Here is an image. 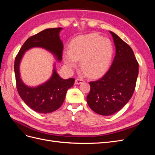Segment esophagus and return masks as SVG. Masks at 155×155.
I'll list each match as a JSON object with an SVG mask.
<instances>
[{"label":"esophagus","mask_w":155,"mask_h":155,"mask_svg":"<svg viewBox=\"0 0 155 155\" xmlns=\"http://www.w3.org/2000/svg\"><path fill=\"white\" fill-rule=\"evenodd\" d=\"M84 82V80L82 79H79V78H78L76 79V81H75V83L76 84V85H79V84H81L82 83Z\"/></svg>","instance_id":"1"}]
</instances>
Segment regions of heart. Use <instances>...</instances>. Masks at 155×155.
I'll return each instance as SVG.
<instances>
[{
  "label": "heart",
  "mask_w": 155,
  "mask_h": 155,
  "mask_svg": "<svg viewBox=\"0 0 155 155\" xmlns=\"http://www.w3.org/2000/svg\"><path fill=\"white\" fill-rule=\"evenodd\" d=\"M113 47L110 41L96 34L80 35L70 43L69 50L63 53L64 61L70 68L76 67L81 61V67L88 76H101L111 61Z\"/></svg>",
  "instance_id": "obj_1"
}]
</instances>
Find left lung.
<instances>
[{
  "mask_svg": "<svg viewBox=\"0 0 155 155\" xmlns=\"http://www.w3.org/2000/svg\"><path fill=\"white\" fill-rule=\"evenodd\" d=\"M116 47L111 67L101 79L90 83L87 97L88 106L96 113L110 116L120 110L132 97L138 75V63L130 46L110 31Z\"/></svg>",
  "mask_w": 155,
  "mask_h": 155,
  "instance_id": "left-lung-1",
  "label": "left lung"
}]
</instances>
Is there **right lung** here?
I'll list each match as a JSON object with an SVG mask.
<instances>
[{
	"mask_svg": "<svg viewBox=\"0 0 155 155\" xmlns=\"http://www.w3.org/2000/svg\"><path fill=\"white\" fill-rule=\"evenodd\" d=\"M61 28L44 30L28 39L23 44L15 59V71L17 89L18 94L25 104L32 110L41 114L52 112L61 106L68 89L75 81L74 78L63 79L55 70L48 80L35 87L26 85L20 76L19 66L25 51L34 47L43 48L52 54L58 61L62 60L63 45L59 37Z\"/></svg>",
	"mask_w": 155,
	"mask_h": 155,
	"instance_id": "obj_1",
	"label": "right lung"
}]
</instances>
